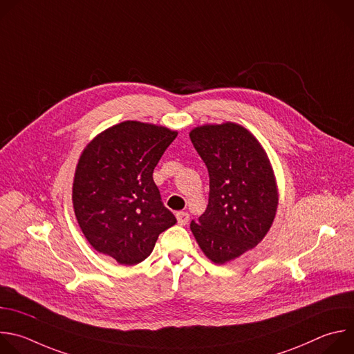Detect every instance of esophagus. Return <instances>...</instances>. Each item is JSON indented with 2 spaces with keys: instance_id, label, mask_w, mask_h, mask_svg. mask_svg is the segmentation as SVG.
<instances>
[{
  "instance_id": "1",
  "label": "esophagus",
  "mask_w": 354,
  "mask_h": 354,
  "mask_svg": "<svg viewBox=\"0 0 354 354\" xmlns=\"http://www.w3.org/2000/svg\"><path fill=\"white\" fill-rule=\"evenodd\" d=\"M176 218H177L178 225H181V226H185L188 223V221H189V215L187 214V212H177Z\"/></svg>"
}]
</instances>
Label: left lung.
Wrapping results in <instances>:
<instances>
[{"label":"left lung","instance_id":"left-lung-1","mask_svg":"<svg viewBox=\"0 0 354 354\" xmlns=\"http://www.w3.org/2000/svg\"><path fill=\"white\" fill-rule=\"evenodd\" d=\"M189 138L209 173L207 207L189 227L206 258L223 265L269 232L279 203L276 177L259 140L240 124L198 125Z\"/></svg>","mask_w":354,"mask_h":354}]
</instances>
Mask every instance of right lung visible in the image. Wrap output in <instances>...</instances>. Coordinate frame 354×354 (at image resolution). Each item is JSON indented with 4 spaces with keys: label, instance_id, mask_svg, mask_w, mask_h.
Instances as JSON below:
<instances>
[{
    "label": "right lung",
    "instance_id": "right-lung-1",
    "mask_svg": "<svg viewBox=\"0 0 354 354\" xmlns=\"http://www.w3.org/2000/svg\"><path fill=\"white\" fill-rule=\"evenodd\" d=\"M163 125L122 121L82 151L73 203L89 244L121 265L147 259L159 234L177 223L163 205L153 170L177 136Z\"/></svg>",
    "mask_w": 354,
    "mask_h": 354
}]
</instances>
